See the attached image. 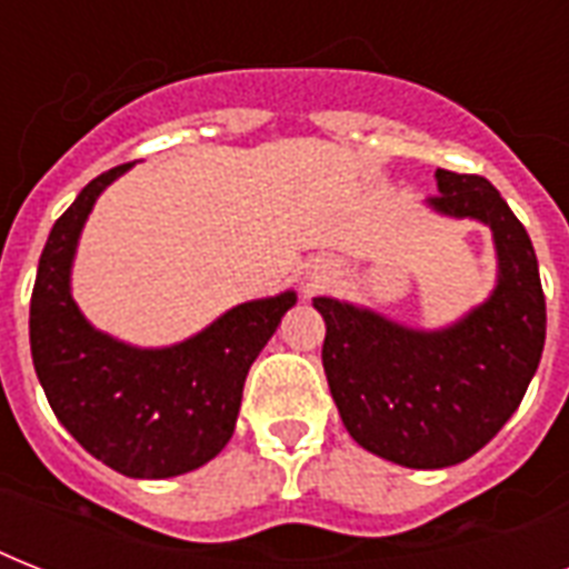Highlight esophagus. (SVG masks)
I'll return each mask as SVG.
<instances>
[{"label":"esophagus","mask_w":569,"mask_h":569,"mask_svg":"<svg viewBox=\"0 0 569 569\" xmlns=\"http://www.w3.org/2000/svg\"><path fill=\"white\" fill-rule=\"evenodd\" d=\"M330 280V271L325 266H312V271L307 274V280H303V286H307V292H312V289H321V286L328 283Z\"/></svg>","instance_id":"esophagus-1"}]
</instances>
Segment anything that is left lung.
Wrapping results in <instances>:
<instances>
[{"mask_svg":"<svg viewBox=\"0 0 569 569\" xmlns=\"http://www.w3.org/2000/svg\"><path fill=\"white\" fill-rule=\"evenodd\" d=\"M433 212L493 230V295L442 330H413L380 312L312 298L328 325L321 363L348 433L410 469H442L485 449L520 407L547 339V301L526 227L476 173L437 168Z\"/></svg>","mask_w":569,"mask_h":569,"instance_id":"left-lung-1","label":"left lung"}]
</instances>
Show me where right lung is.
<instances>
[{
    "instance_id": "1",
    "label": "right lung",
    "mask_w": 569,
    "mask_h": 569,
    "mask_svg": "<svg viewBox=\"0 0 569 569\" xmlns=\"http://www.w3.org/2000/svg\"><path fill=\"white\" fill-rule=\"evenodd\" d=\"M129 168L88 182L49 232L31 292V360L52 413L84 451L120 476L171 478L230 442L250 366L298 298L239 303L171 348H136L91 328L70 295V268L97 197Z\"/></svg>"
}]
</instances>
